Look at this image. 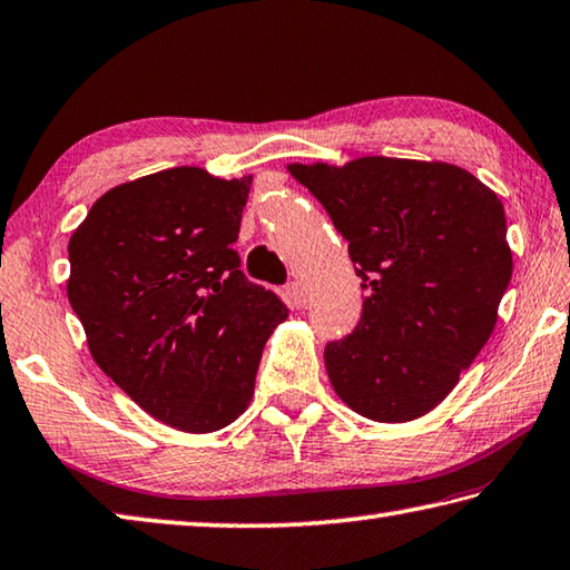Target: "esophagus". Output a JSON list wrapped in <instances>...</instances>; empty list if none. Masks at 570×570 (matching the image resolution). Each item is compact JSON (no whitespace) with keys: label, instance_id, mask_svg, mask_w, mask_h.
<instances>
[{"label":"esophagus","instance_id":"obj_1","mask_svg":"<svg viewBox=\"0 0 570 570\" xmlns=\"http://www.w3.org/2000/svg\"><path fill=\"white\" fill-rule=\"evenodd\" d=\"M286 296H288V302H292V306H296V308L306 306V288L302 282L286 284Z\"/></svg>","mask_w":570,"mask_h":570}]
</instances>
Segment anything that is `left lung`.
I'll list each match as a JSON object with an SVG mask.
<instances>
[{
  "label": "left lung",
  "mask_w": 570,
  "mask_h": 570,
  "mask_svg": "<svg viewBox=\"0 0 570 570\" xmlns=\"http://www.w3.org/2000/svg\"><path fill=\"white\" fill-rule=\"evenodd\" d=\"M348 242L358 326L324 348L336 396L371 421H413L449 396L493 334L511 282L503 204L446 161L288 164Z\"/></svg>",
  "instance_id": "8db88e82"
}]
</instances>
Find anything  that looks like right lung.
I'll return each mask as SVG.
<instances>
[{"instance_id": "1", "label": "right lung", "mask_w": 570, "mask_h": 570, "mask_svg": "<svg viewBox=\"0 0 570 570\" xmlns=\"http://www.w3.org/2000/svg\"><path fill=\"white\" fill-rule=\"evenodd\" d=\"M252 177L164 169L109 189L69 239V304L97 366L167 426L212 433L249 406L288 316L232 249Z\"/></svg>"}]
</instances>
